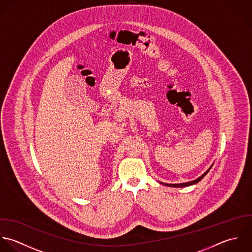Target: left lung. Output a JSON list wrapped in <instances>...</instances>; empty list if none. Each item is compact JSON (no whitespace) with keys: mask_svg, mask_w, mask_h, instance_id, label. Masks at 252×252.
<instances>
[{"mask_svg":"<svg viewBox=\"0 0 252 252\" xmlns=\"http://www.w3.org/2000/svg\"><path fill=\"white\" fill-rule=\"evenodd\" d=\"M212 167V164H211V166L203 173V174H201V176L199 177V178H197V179H195V180H193V181H189V182H186V183H179V184H167V183H162V182H159L160 184H163V185H165V186H168V187H176V188H179V187H187V186H191V185H194V184H197L198 182H200L201 179L207 174V172L210 170V168Z\"/></svg>","mask_w":252,"mask_h":252,"instance_id":"left-lung-1","label":"left lung"}]
</instances>
